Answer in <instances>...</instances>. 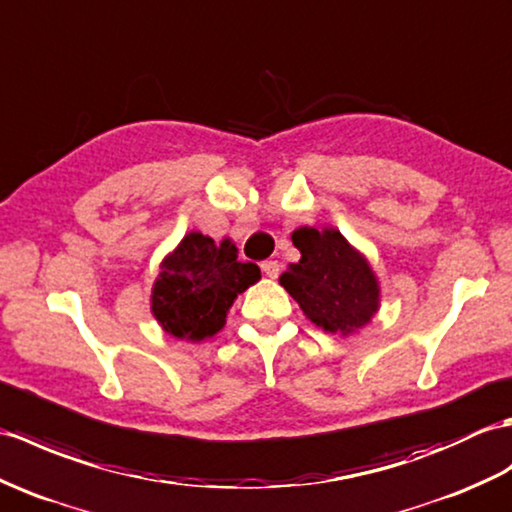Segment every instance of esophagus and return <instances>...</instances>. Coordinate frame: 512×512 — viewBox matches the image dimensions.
I'll return each instance as SVG.
<instances>
[{"instance_id": "esophagus-1", "label": "esophagus", "mask_w": 512, "mask_h": 512, "mask_svg": "<svg viewBox=\"0 0 512 512\" xmlns=\"http://www.w3.org/2000/svg\"><path fill=\"white\" fill-rule=\"evenodd\" d=\"M261 270L266 272V277L277 279L281 272V266H279V261H264V264H261Z\"/></svg>"}]
</instances>
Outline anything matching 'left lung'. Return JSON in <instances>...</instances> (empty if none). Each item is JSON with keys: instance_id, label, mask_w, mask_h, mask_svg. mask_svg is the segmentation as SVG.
<instances>
[{"instance_id": "left-lung-1", "label": "left lung", "mask_w": 512, "mask_h": 512, "mask_svg": "<svg viewBox=\"0 0 512 512\" xmlns=\"http://www.w3.org/2000/svg\"><path fill=\"white\" fill-rule=\"evenodd\" d=\"M301 259L279 277L303 314L327 334L351 336L379 312L382 288L368 259L338 229L299 227Z\"/></svg>"}]
</instances>
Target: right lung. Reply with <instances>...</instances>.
<instances>
[{
	"label": "right lung",
	"mask_w": 512,
	"mask_h": 512,
	"mask_svg": "<svg viewBox=\"0 0 512 512\" xmlns=\"http://www.w3.org/2000/svg\"><path fill=\"white\" fill-rule=\"evenodd\" d=\"M259 279L257 264L237 259L229 237L216 244L209 235L192 231L163 257L152 285L150 312L176 340H207L227 323L237 294Z\"/></svg>",
	"instance_id": "1"
}]
</instances>
